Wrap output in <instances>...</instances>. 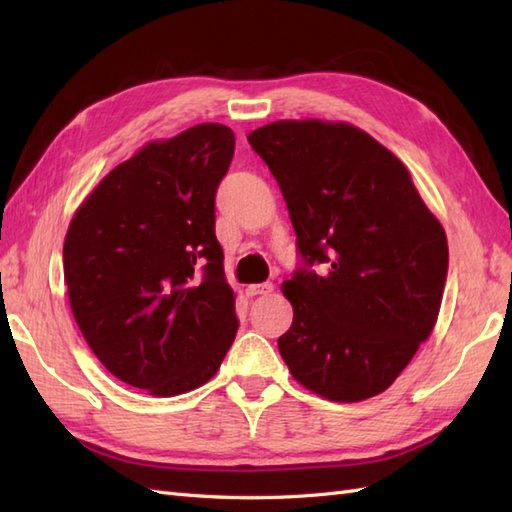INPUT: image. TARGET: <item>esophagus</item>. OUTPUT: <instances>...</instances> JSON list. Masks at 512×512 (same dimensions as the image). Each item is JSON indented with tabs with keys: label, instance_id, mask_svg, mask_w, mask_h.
Listing matches in <instances>:
<instances>
[{
	"label": "esophagus",
	"instance_id": "1",
	"mask_svg": "<svg viewBox=\"0 0 512 512\" xmlns=\"http://www.w3.org/2000/svg\"><path fill=\"white\" fill-rule=\"evenodd\" d=\"M273 284H270V281H266V284H253V286H248L246 288V295L248 297H257V295H268V292H273Z\"/></svg>",
	"mask_w": 512,
	"mask_h": 512
}]
</instances>
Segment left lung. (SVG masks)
Segmentation results:
<instances>
[{
  "instance_id": "left-lung-1",
  "label": "left lung",
  "mask_w": 512,
  "mask_h": 512,
  "mask_svg": "<svg viewBox=\"0 0 512 512\" xmlns=\"http://www.w3.org/2000/svg\"><path fill=\"white\" fill-rule=\"evenodd\" d=\"M284 193L299 253L321 273L281 284L279 354L332 402L383 394L436 328L447 233L398 156L343 121H275L248 134Z\"/></svg>"
}]
</instances>
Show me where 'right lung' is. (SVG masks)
<instances>
[{"label":"right lung","mask_w":512,"mask_h":512,"mask_svg":"<svg viewBox=\"0 0 512 512\" xmlns=\"http://www.w3.org/2000/svg\"><path fill=\"white\" fill-rule=\"evenodd\" d=\"M233 151L220 123L149 140L96 184L65 233L63 277L85 343L151 396L209 383L235 341L215 237V191Z\"/></svg>","instance_id":"right-lung-1"}]
</instances>
